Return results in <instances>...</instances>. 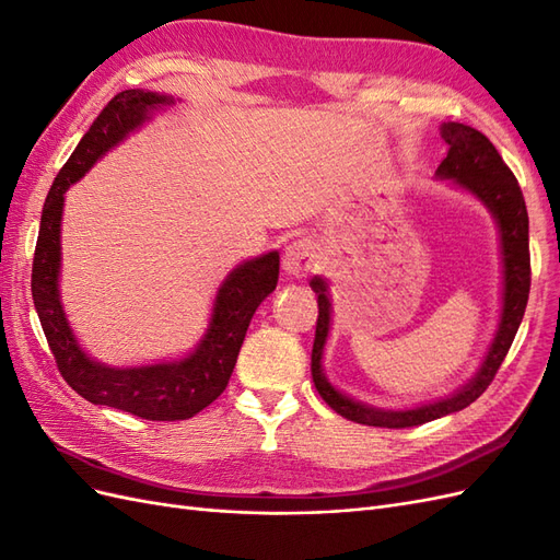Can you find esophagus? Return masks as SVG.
<instances>
[{"instance_id": "esophagus-1", "label": "esophagus", "mask_w": 560, "mask_h": 560, "mask_svg": "<svg viewBox=\"0 0 560 560\" xmlns=\"http://www.w3.org/2000/svg\"><path fill=\"white\" fill-rule=\"evenodd\" d=\"M317 264V247L311 241H294L292 245L284 247V257H282V266L290 276L294 278H303L308 276L311 270Z\"/></svg>"}]
</instances>
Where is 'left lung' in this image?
I'll use <instances>...</instances> for the list:
<instances>
[{"instance_id": "obj_1", "label": "left lung", "mask_w": 560, "mask_h": 560, "mask_svg": "<svg viewBox=\"0 0 560 560\" xmlns=\"http://www.w3.org/2000/svg\"><path fill=\"white\" fill-rule=\"evenodd\" d=\"M442 138L448 144V154L436 167L439 179H453L457 186H463L469 194L477 196L483 206L493 212L500 243H502V264H504V294H502V317L500 327L493 338L481 369L463 389L455 395L439 399L432 404L416 406L409 411H383L354 401L331 387L327 376L322 374V350L327 343L329 322H331V303L327 282L322 278H313L311 287L317 294V327H315V343L311 354V371L313 383L319 397L325 399L331 409L352 422L371 428H413L422 422L436 420L442 416L463 411L465 406L477 401L486 387L493 383L500 364L504 362L506 352L512 348L514 336L523 319L525 306H528L530 294V247H528V210L521 194V186L514 173L506 167L498 149L493 147L483 132L465 124H444Z\"/></svg>"}]
</instances>
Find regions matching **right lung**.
<instances>
[{
	"label": "right lung",
	"instance_id": "1",
	"mask_svg": "<svg viewBox=\"0 0 560 560\" xmlns=\"http://www.w3.org/2000/svg\"><path fill=\"white\" fill-rule=\"evenodd\" d=\"M161 105H173V97L140 89L121 91L97 114L74 154L67 159L42 210L35 261H32V299L58 371L83 399L114 406L118 411L147 420H186L210 406L226 389L249 319L278 284L280 254L268 252L233 268L217 292L208 334L189 358L167 364L112 369L93 362L79 348L67 325L58 292L65 191Z\"/></svg>",
	"mask_w": 560,
	"mask_h": 560
}]
</instances>
